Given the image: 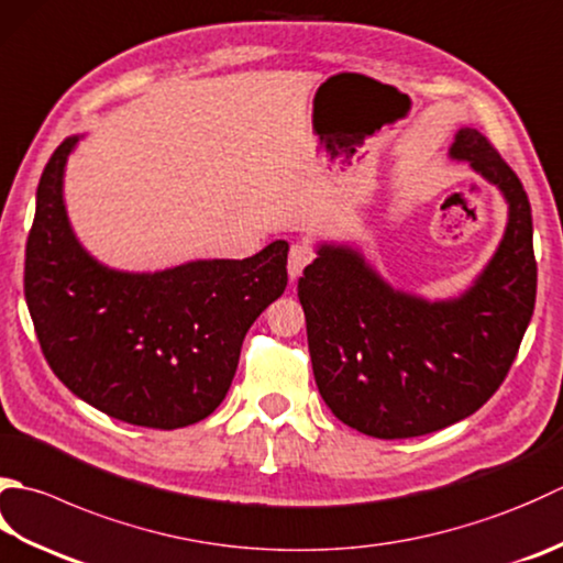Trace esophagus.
I'll list each match as a JSON object with an SVG mask.
<instances>
[{
  "mask_svg": "<svg viewBox=\"0 0 563 563\" xmlns=\"http://www.w3.org/2000/svg\"><path fill=\"white\" fill-rule=\"evenodd\" d=\"M312 258H314V253H312L310 246H307V244H292V246H290V256H288V273H290V278H292V280L300 278V273H302L307 266H310Z\"/></svg>",
  "mask_w": 563,
  "mask_h": 563,
  "instance_id": "34e87169",
  "label": "esophagus"
}]
</instances>
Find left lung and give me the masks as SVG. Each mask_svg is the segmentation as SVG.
I'll list each match as a JSON object with an SVG mask.
<instances>
[{"label": "left lung", "mask_w": 563, "mask_h": 563, "mask_svg": "<svg viewBox=\"0 0 563 563\" xmlns=\"http://www.w3.org/2000/svg\"><path fill=\"white\" fill-rule=\"evenodd\" d=\"M451 156L510 205L503 244L466 295L427 302L395 292L356 251L327 244L297 280L319 395L376 439L437 432L486 405L534 312L532 209L520 178L476 129L459 131Z\"/></svg>", "instance_id": "left-lung-1"}]
</instances>
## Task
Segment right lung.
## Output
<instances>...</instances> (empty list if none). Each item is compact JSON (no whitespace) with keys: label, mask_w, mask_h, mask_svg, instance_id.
I'll list each match as a JSON object with an SVG mask.
<instances>
[{"label":"right lung","mask_w":563,"mask_h":563,"mask_svg":"<svg viewBox=\"0 0 563 563\" xmlns=\"http://www.w3.org/2000/svg\"><path fill=\"white\" fill-rule=\"evenodd\" d=\"M77 136L43 168L26 241L24 295L51 371L114 420L178 429L224 400L244 336L288 285V241L244 261L161 273L109 271L77 244L63 168Z\"/></svg>","instance_id":"right-lung-1"}]
</instances>
